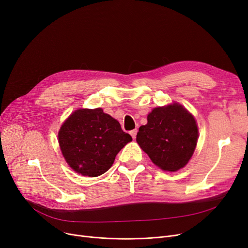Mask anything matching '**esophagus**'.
<instances>
[{
	"mask_svg": "<svg viewBox=\"0 0 248 248\" xmlns=\"http://www.w3.org/2000/svg\"><path fill=\"white\" fill-rule=\"evenodd\" d=\"M137 133H138V131L137 130H133V131H131V136L133 137V139H136V136H137Z\"/></svg>",
	"mask_w": 248,
	"mask_h": 248,
	"instance_id": "1",
	"label": "esophagus"
}]
</instances>
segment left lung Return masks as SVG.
Listing matches in <instances>:
<instances>
[{
	"instance_id": "8db88e82",
	"label": "left lung",
	"mask_w": 248,
	"mask_h": 248,
	"mask_svg": "<svg viewBox=\"0 0 248 248\" xmlns=\"http://www.w3.org/2000/svg\"><path fill=\"white\" fill-rule=\"evenodd\" d=\"M136 141L161 170L175 172L184 168L195 152L199 127L195 116L186 107L172 102L149 112Z\"/></svg>"
}]
</instances>
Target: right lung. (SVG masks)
<instances>
[{
  "instance_id": "add662e5",
  "label": "right lung",
  "mask_w": 248,
  "mask_h": 248,
  "mask_svg": "<svg viewBox=\"0 0 248 248\" xmlns=\"http://www.w3.org/2000/svg\"><path fill=\"white\" fill-rule=\"evenodd\" d=\"M61 152L78 174L99 176L108 170L117 153L133 141L115 118L98 108H78L64 121L58 133Z\"/></svg>"
}]
</instances>
